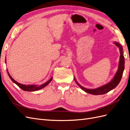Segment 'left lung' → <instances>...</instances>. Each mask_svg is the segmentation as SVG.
<instances>
[{
	"label": "left lung",
	"mask_w": 130,
	"mask_h": 130,
	"mask_svg": "<svg viewBox=\"0 0 130 130\" xmlns=\"http://www.w3.org/2000/svg\"><path fill=\"white\" fill-rule=\"evenodd\" d=\"M114 44H116L117 46H118L119 49L120 51V58L119 62L118 68L117 71L115 74V76L112 79V80L108 82V84H106L95 89H87L84 87L83 86H81L78 82L76 80L75 77H74V80L76 82V84L79 86V87L86 93L93 94V95H101V94H104L108 93L110 90L115 88L119 84V82L121 79L122 76H123V72L125 67V59L124 57L123 53V49L120 43L115 42L113 43Z\"/></svg>",
	"instance_id": "left-lung-1"
}]
</instances>
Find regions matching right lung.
Listing matches in <instances>:
<instances>
[{"instance_id":"1","label":"right lung","mask_w":130,"mask_h":130,"mask_svg":"<svg viewBox=\"0 0 130 130\" xmlns=\"http://www.w3.org/2000/svg\"><path fill=\"white\" fill-rule=\"evenodd\" d=\"M5 63H6V58H5ZM7 74H8L10 78V79L12 81V82L13 83L16 84L19 88H21L22 89H23V90H25V91H29V92H34V91H36V90H38L40 89H41L43 88H44L45 86H46L48 85L50 82L52 81L53 77H52L50 78L49 80H48L47 82H46L45 83L41 85H23L21 84L20 83H18V82L15 81L13 78L11 77V76L10 75L8 70L7 69Z\"/></svg>"}]
</instances>
